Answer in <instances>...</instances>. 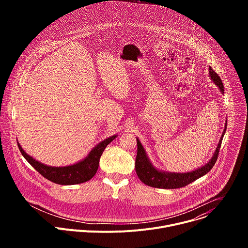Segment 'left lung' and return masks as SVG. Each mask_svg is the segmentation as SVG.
I'll return each mask as SVG.
<instances>
[{"label":"left lung","instance_id":"left-lung-1","mask_svg":"<svg viewBox=\"0 0 248 248\" xmlns=\"http://www.w3.org/2000/svg\"><path fill=\"white\" fill-rule=\"evenodd\" d=\"M209 77H210L211 80L218 86V88L220 89L222 94H224L225 89H224L223 81L221 80L220 77L214 72L213 69H212V67H209ZM226 129H227V122L225 124V128L222 133V136L219 140L218 146L214 152V155L212 156V158L210 159V161L207 164H205L204 166H202L194 170L187 171V172H170V171L161 170H158L157 168H155L153 166V164L151 163L150 159L148 158L147 153L144 150L142 144H141L140 140L138 138H136L137 155H136V159H135V170H136L137 176L139 178V180L143 184H145L146 186H152V187H157V188L174 189V188L184 187V186L189 185L190 183L196 181L197 179H199L204 174H206L212 168L214 167V165L218 159L219 150L221 148L222 140L225 135Z\"/></svg>","mask_w":248,"mask_h":248}]
</instances>
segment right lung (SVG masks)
<instances>
[{"label":"right lung","mask_w":248,"mask_h":248,"mask_svg":"<svg viewBox=\"0 0 248 248\" xmlns=\"http://www.w3.org/2000/svg\"><path fill=\"white\" fill-rule=\"evenodd\" d=\"M117 136L118 135L116 134L104 139L89 152V154L83 160L74 165L64 166V167L47 166L37 160H35L31 156H29L22 149V147L18 142H17V145L22 156L25 158V160L39 173H41L45 179L58 185L72 186V185H78V184L85 183L93 178L98 170L100 157L103 151Z\"/></svg>","instance_id":"obj_1"}]
</instances>
